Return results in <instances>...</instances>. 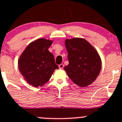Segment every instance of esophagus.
Masks as SVG:
<instances>
[{"label":"esophagus","mask_w":122,"mask_h":122,"mask_svg":"<svg viewBox=\"0 0 122 122\" xmlns=\"http://www.w3.org/2000/svg\"><path fill=\"white\" fill-rule=\"evenodd\" d=\"M64 64H62L59 65V68L60 69H62L64 68Z\"/></svg>","instance_id":"34e87169"}]
</instances>
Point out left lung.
<instances>
[{
    "label": "left lung",
    "instance_id": "1",
    "mask_svg": "<svg viewBox=\"0 0 122 122\" xmlns=\"http://www.w3.org/2000/svg\"><path fill=\"white\" fill-rule=\"evenodd\" d=\"M65 45L69 64L65 71L72 82L81 87L95 81L102 68L100 56L95 48L83 38L67 39Z\"/></svg>",
    "mask_w": 122,
    "mask_h": 122
}]
</instances>
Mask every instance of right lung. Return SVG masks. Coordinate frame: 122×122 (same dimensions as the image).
<instances>
[{
  "label": "right lung",
  "instance_id": "obj_1",
  "mask_svg": "<svg viewBox=\"0 0 122 122\" xmlns=\"http://www.w3.org/2000/svg\"><path fill=\"white\" fill-rule=\"evenodd\" d=\"M51 40L39 38L26 46L18 60V68L28 84L35 87L47 83L55 69L54 55L48 51Z\"/></svg>",
  "mask_w": 122,
  "mask_h": 122
}]
</instances>
